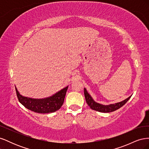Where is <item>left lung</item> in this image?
<instances>
[{
  "instance_id": "8db88e82",
  "label": "left lung",
  "mask_w": 149,
  "mask_h": 149,
  "mask_svg": "<svg viewBox=\"0 0 149 149\" xmlns=\"http://www.w3.org/2000/svg\"><path fill=\"white\" fill-rule=\"evenodd\" d=\"M84 97L86 99V101L88 104V106L91 107V109L95 110L99 112H113L117 109H119L120 107L123 106L127 102L129 99L131 97V96H129L128 98L125 99V100L119 102L118 103H116L114 104H110V105H102L101 104H99L93 100L92 97L89 95L86 89L84 88Z\"/></svg>"
}]
</instances>
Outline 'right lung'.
<instances>
[{"label":"right lung","instance_id":"add662e5","mask_svg":"<svg viewBox=\"0 0 149 149\" xmlns=\"http://www.w3.org/2000/svg\"><path fill=\"white\" fill-rule=\"evenodd\" d=\"M68 86L60 90L53 96L45 99H32L22 96L15 87L17 96L19 102L26 109L37 113H50L60 109L64 102Z\"/></svg>","mask_w":149,"mask_h":149}]
</instances>
